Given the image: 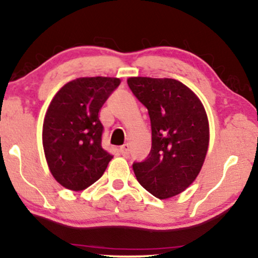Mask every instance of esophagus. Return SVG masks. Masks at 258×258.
I'll list each match as a JSON object with an SVG mask.
<instances>
[{"instance_id": "1", "label": "esophagus", "mask_w": 258, "mask_h": 258, "mask_svg": "<svg viewBox=\"0 0 258 258\" xmlns=\"http://www.w3.org/2000/svg\"><path fill=\"white\" fill-rule=\"evenodd\" d=\"M119 151H121V154L123 155V156L128 157L129 156V144L128 143L123 144V146L119 148Z\"/></svg>"}]
</instances>
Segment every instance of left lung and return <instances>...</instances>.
<instances>
[{
	"label": "left lung",
	"mask_w": 258,
	"mask_h": 258,
	"mask_svg": "<svg viewBox=\"0 0 258 258\" xmlns=\"http://www.w3.org/2000/svg\"><path fill=\"white\" fill-rule=\"evenodd\" d=\"M128 86L148 109L151 149L134 162L137 181L160 200L178 195L201 171L209 144L208 117L199 97L172 79L130 77Z\"/></svg>",
	"instance_id": "8db88e82"
}]
</instances>
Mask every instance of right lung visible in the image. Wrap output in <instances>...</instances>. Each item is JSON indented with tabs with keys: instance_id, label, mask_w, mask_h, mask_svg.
I'll return each instance as SVG.
<instances>
[{
	"instance_id": "add662e5",
	"label": "right lung",
	"mask_w": 258,
	"mask_h": 258,
	"mask_svg": "<svg viewBox=\"0 0 258 258\" xmlns=\"http://www.w3.org/2000/svg\"><path fill=\"white\" fill-rule=\"evenodd\" d=\"M121 81L82 77L67 83L49 105L42 141L49 169L59 184L83 190L103 175L112 158L102 148L98 111Z\"/></svg>"
}]
</instances>
